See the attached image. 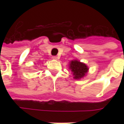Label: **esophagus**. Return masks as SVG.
I'll list each match as a JSON object with an SVG mask.
<instances>
[{"mask_svg":"<svg viewBox=\"0 0 124 124\" xmlns=\"http://www.w3.org/2000/svg\"><path fill=\"white\" fill-rule=\"evenodd\" d=\"M52 58V59H54V60H58V59H59L56 56H53Z\"/></svg>","mask_w":124,"mask_h":124,"instance_id":"1","label":"esophagus"}]
</instances>
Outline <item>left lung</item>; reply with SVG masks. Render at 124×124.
<instances>
[{
	"mask_svg": "<svg viewBox=\"0 0 124 124\" xmlns=\"http://www.w3.org/2000/svg\"><path fill=\"white\" fill-rule=\"evenodd\" d=\"M69 68L73 74L74 79L83 78L88 71V66L77 60H73L70 62Z\"/></svg>",
	"mask_w": 124,
	"mask_h": 124,
	"instance_id": "left-lung-1",
	"label": "left lung"
}]
</instances>
